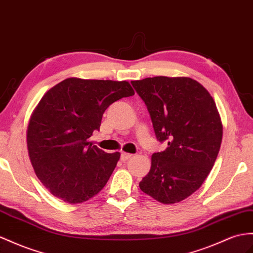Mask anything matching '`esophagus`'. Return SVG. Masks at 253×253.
Instances as JSON below:
<instances>
[{"mask_svg":"<svg viewBox=\"0 0 253 253\" xmlns=\"http://www.w3.org/2000/svg\"><path fill=\"white\" fill-rule=\"evenodd\" d=\"M132 157L131 154H128V153H122L121 154V160L122 161H127L128 159H130Z\"/></svg>","mask_w":253,"mask_h":253,"instance_id":"1","label":"esophagus"}]
</instances>
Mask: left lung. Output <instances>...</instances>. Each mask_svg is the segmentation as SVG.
I'll return each instance as SVG.
<instances>
[{
  "label": "left lung",
  "mask_w": 253,
  "mask_h": 253,
  "mask_svg": "<svg viewBox=\"0 0 253 253\" xmlns=\"http://www.w3.org/2000/svg\"><path fill=\"white\" fill-rule=\"evenodd\" d=\"M145 102L164 152L154 153L140 189L164 204L197 191L212 169L222 140V123L211 94L187 77H154L131 81Z\"/></svg>",
  "instance_id": "1"
}]
</instances>
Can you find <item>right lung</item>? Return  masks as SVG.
<instances>
[{
    "instance_id": "right-lung-1",
    "label": "right lung",
    "mask_w": 253,
    "mask_h": 253,
    "mask_svg": "<svg viewBox=\"0 0 253 253\" xmlns=\"http://www.w3.org/2000/svg\"><path fill=\"white\" fill-rule=\"evenodd\" d=\"M132 95L127 81L68 78L42 96L30 118L27 143L37 177L54 197L82 203L105 187L121 154L103 152L88 139L106 109Z\"/></svg>"
}]
</instances>
